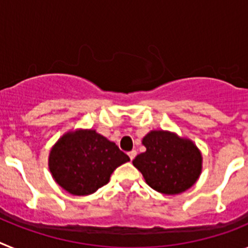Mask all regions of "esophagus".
<instances>
[{
	"mask_svg": "<svg viewBox=\"0 0 248 248\" xmlns=\"http://www.w3.org/2000/svg\"><path fill=\"white\" fill-rule=\"evenodd\" d=\"M129 157H130V160H134V157L137 156V151L135 150H131V151H129Z\"/></svg>",
	"mask_w": 248,
	"mask_h": 248,
	"instance_id": "obj_1",
	"label": "esophagus"
}]
</instances>
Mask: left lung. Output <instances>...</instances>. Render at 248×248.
Here are the masks:
<instances>
[{
    "label": "left lung",
    "mask_w": 248,
    "mask_h": 248,
    "mask_svg": "<svg viewBox=\"0 0 248 248\" xmlns=\"http://www.w3.org/2000/svg\"><path fill=\"white\" fill-rule=\"evenodd\" d=\"M146 151L134 160L151 189L175 195L191 187L200 176V151L192 141L163 130L150 131L143 139Z\"/></svg>",
    "instance_id": "8db88e82"
}]
</instances>
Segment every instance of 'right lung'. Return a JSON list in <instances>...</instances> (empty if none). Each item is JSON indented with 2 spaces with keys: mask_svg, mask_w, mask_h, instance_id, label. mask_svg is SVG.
I'll return each instance as SVG.
<instances>
[{
  "mask_svg": "<svg viewBox=\"0 0 248 248\" xmlns=\"http://www.w3.org/2000/svg\"><path fill=\"white\" fill-rule=\"evenodd\" d=\"M129 160L95 130H78L63 135L50 150L49 170L65 191L80 196L108 184L111 172Z\"/></svg>",
  "mask_w": 248,
  "mask_h": 248,
  "instance_id": "add662e5",
  "label": "right lung"
}]
</instances>
